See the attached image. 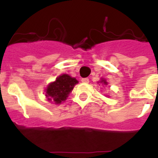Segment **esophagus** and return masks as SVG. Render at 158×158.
<instances>
[{
    "mask_svg": "<svg viewBox=\"0 0 158 158\" xmlns=\"http://www.w3.org/2000/svg\"><path fill=\"white\" fill-rule=\"evenodd\" d=\"M81 82H82V83H86V84L89 83V78H82Z\"/></svg>",
    "mask_w": 158,
    "mask_h": 158,
    "instance_id": "34e87169",
    "label": "esophagus"
}]
</instances>
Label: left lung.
<instances>
[{"mask_svg":"<svg viewBox=\"0 0 158 158\" xmlns=\"http://www.w3.org/2000/svg\"><path fill=\"white\" fill-rule=\"evenodd\" d=\"M98 83L103 84L104 85H107V84H108V83H107V81H106V79H104V78H101V79H100V81L98 82ZM107 97H108V96H107Z\"/></svg>","mask_w":158,"mask_h":158,"instance_id":"obj_1","label":"left lung"}]
</instances>
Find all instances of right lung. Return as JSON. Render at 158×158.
I'll use <instances>...</instances> for the list:
<instances>
[{
	"mask_svg": "<svg viewBox=\"0 0 158 158\" xmlns=\"http://www.w3.org/2000/svg\"><path fill=\"white\" fill-rule=\"evenodd\" d=\"M77 84H78V81L75 77H72L66 73L60 75L56 80L47 86L45 89L46 98L54 104H62L66 100Z\"/></svg>",
	"mask_w": 158,
	"mask_h": 158,
	"instance_id": "1",
	"label": "right lung"
}]
</instances>
